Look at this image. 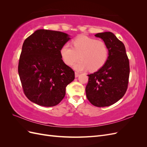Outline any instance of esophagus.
Instances as JSON below:
<instances>
[{"label":"esophagus","mask_w":147,"mask_h":147,"mask_svg":"<svg viewBox=\"0 0 147 147\" xmlns=\"http://www.w3.org/2000/svg\"><path fill=\"white\" fill-rule=\"evenodd\" d=\"M80 75V74L78 73V72H75V77H78V76Z\"/></svg>","instance_id":"34e87169"}]
</instances>
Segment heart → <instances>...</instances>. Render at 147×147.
I'll use <instances>...</instances> for the list:
<instances>
[{
    "label": "heart",
    "instance_id": "1",
    "mask_svg": "<svg viewBox=\"0 0 147 147\" xmlns=\"http://www.w3.org/2000/svg\"><path fill=\"white\" fill-rule=\"evenodd\" d=\"M73 47L65 43L61 47L60 53L64 63L72 65L79 58L81 60L74 67L78 71L88 69L94 72L100 69L108 59L109 48L102 40L86 35H82L72 41Z\"/></svg>",
    "mask_w": 147,
    "mask_h": 147
}]
</instances>
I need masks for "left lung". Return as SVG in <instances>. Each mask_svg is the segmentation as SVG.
I'll return each mask as SVG.
<instances>
[{"label":"left lung","mask_w":147,"mask_h":147,"mask_svg":"<svg viewBox=\"0 0 147 147\" xmlns=\"http://www.w3.org/2000/svg\"><path fill=\"white\" fill-rule=\"evenodd\" d=\"M109 48L105 64L97 72L88 75L87 99L96 107H107L121 99L127 91L129 77V62L122 42L110 32L98 33Z\"/></svg>","instance_id":"left-lung-1"}]
</instances>
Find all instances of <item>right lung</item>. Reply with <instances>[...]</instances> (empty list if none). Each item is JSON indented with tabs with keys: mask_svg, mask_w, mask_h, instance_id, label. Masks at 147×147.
Listing matches in <instances>:
<instances>
[{
	"mask_svg": "<svg viewBox=\"0 0 147 147\" xmlns=\"http://www.w3.org/2000/svg\"><path fill=\"white\" fill-rule=\"evenodd\" d=\"M70 38L59 31L39 29L24 40L18 74L24 94L31 102L53 107L63 99L66 86L75 78L74 71L60 53Z\"/></svg>",
	"mask_w": 147,
	"mask_h": 147,
	"instance_id": "add662e5",
	"label": "right lung"
}]
</instances>
